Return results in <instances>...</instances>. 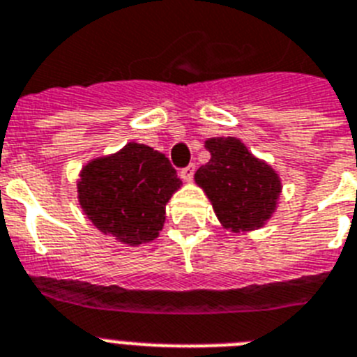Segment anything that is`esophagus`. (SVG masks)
<instances>
[{
  "label": "esophagus",
  "mask_w": 357,
  "mask_h": 357,
  "mask_svg": "<svg viewBox=\"0 0 357 357\" xmlns=\"http://www.w3.org/2000/svg\"><path fill=\"white\" fill-rule=\"evenodd\" d=\"M193 175H195V164H190V166H188V167L181 169V178L184 182H191Z\"/></svg>",
  "instance_id": "esophagus-1"
}]
</instances>
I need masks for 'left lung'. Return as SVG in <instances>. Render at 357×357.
<instances>
[{
    "label": "left lung",
    "instance_id": "1",
    "mask_svg": "<svg viewBox=\"0 0 357 357\" xmlns=\"http://www.w3.org/2000/svg\"><path fill=\"white\" fill-rule=\"evenodd\" d=\"M204 147L211 158L197 169L195 182L222 228L234 234L263 228L278 210L282 190L279 173L235 137L208 138Z\"/></svg>",
    "mask_w": 357,
    "mask_h": 357
}]
</instances>
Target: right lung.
<instances>
[{
    "label": "right lung",
    "mask_w": 357,
    "mask_h": 357,
    "mask_svg": "<svg viewBox=\"0 0 357 357\" xmlns=\"http://www.w3.org/2000/svg\"><path fill=\"white\" fill-rule=\"evenodd\" d=\"M181 184L164 153L128 142L120 151L93 158L82 167L78 202L102 234L138 246L158 237L166 204Z\"/></svg>",
    "instance_id": "obj_1"
}]
</instances>
